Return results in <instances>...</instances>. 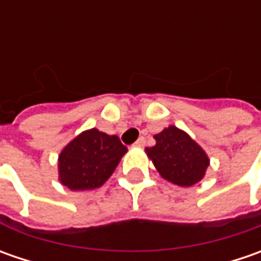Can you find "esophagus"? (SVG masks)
Wrapping results in <instances>:
<instances>
[{
	"label": "esophagus",
	"instance_id": "obj_1",
	"mask_svg": "<svg viewBox=\"0 0 261 261\" xmlns=\"http://www.w3.org/2000/svg\"><path fill=\"white\" fill-rule=\"evenodd\" d=\"M134 145L139 146V148H141V146H144V145H145V138H139V139L136 141Z\"/></svg>",
	"mask_w": 261,
	"mask_h": 261
}]
</instances>
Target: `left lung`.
Segmentation results:
<instances>
[{
    "label": "left lung",
    "mask_w": 261,
    "mask_h": 261,
    "mask_svg": "<svg viewBox=\"0 0 261 261\" xmlns=\"http://www.w3.org/2000/svg\"><path fill=\"white\" fill-rule=\"evenodd\" d=\"M154 139L155 145L145 148V152L164 180L190 187L205 177L209 156L185 130L171 125L154 135Z\"/></svg>",
    "instance_id": "1"
}]
</instances>
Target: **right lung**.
I'll use <instances>...</instances> for the list:
<instances>
[{
    "instance_id": "add662e5",
    "label": "right lung",
    "mask_w": 261,
    "mask_h": 261,
    "mask_svg": "<svg viewBox=\"0 0 261 261\" xmlns=\"http://www.w3.org/2000/svg\"><path fill=\"white\" fill-rule=\"evenodd\" d=\"M126 152L127 148L116 135L95 127L84 130L58 156L59 181L74 192L98 189L113 174Z\"/></svg>"
}]
</instances>
